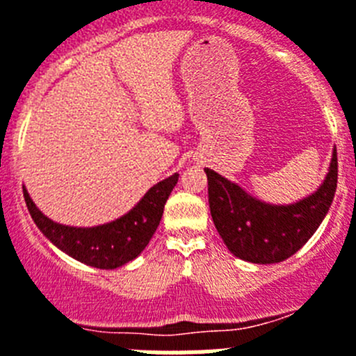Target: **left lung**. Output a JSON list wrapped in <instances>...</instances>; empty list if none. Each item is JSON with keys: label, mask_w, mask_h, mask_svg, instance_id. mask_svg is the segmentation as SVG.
<instances>
[{"label": "left lung", "mask_w": 356, "mask_h": 356, "mask_svg": "<svg viewBox=\"0 0 356 356\" xmlns=\"http://www.w3.org/2000/svg\"><path fill=\"white\" fill-rule=\"evenodd\" d=\"M208 199L213 222L236 258L251 264H280L301 249L317 231L337 190V150L317 191L286 206L267 204L209 168Z\"/></svg>", "instance_id": "obj_1"}]
</instances>
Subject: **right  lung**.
<instances>
[{
    "label": "right lung",
    "instance_id": "right-lung-1",
    "mask_svg": "<svg viewBox=\"0 0 356 356\" xmlns=\"http://www.w3.org/2000/svg\"><path fill=\"white\" fill-rule=\"evenodd\" d=\"M177 181L179 174L159 181L127 215L97 227H71L49 220L30 199L26 188L23 193L33 222L54 245L91 267L116 268L132 261L148 245Z\"/></svg>",
    "mask_w": 356,
    "mask_h": 356
}]
</instances>
